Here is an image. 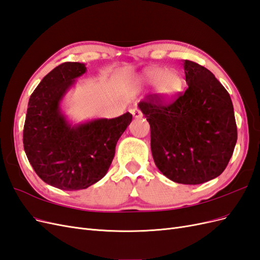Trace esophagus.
Returning <instances> with one entry per match:
<instances>
[{
    "label": "esophagus",
    "mask_w": 260,
    "mask_h": 260,
    "mask_svg": "<svg viewBox=\"0 0 260 260\" xmlns=\"http://www.w3.org/2000/svg\"><path fill=\"white\" fill-rule=\"evenodd\" d=\"M131 114H132V116L136 118V119H139V118H142V113H141L139 109H137V108H132L131 109Z\"/></svg>",
    "instance_id": "34e87169"
}]
</instances>
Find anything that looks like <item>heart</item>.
<instances>
[{"mask_svg": "<svg viewBox=\"0 0 260 260\" xmlns=\"http://www.w3.org/2000/svg\"><path fill=\"white\" fill-rule=\"evenodd\" d=\"M141 80L147 85H155L156 92L164 99H171L182 90L183 77L176 69L152 66L143 70Z\"/></svg>", "mask_w": 260, "mask_h": 260, "instance_id": "1", "label": "heart"}]
</instances>
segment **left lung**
I'll return each instance as SVG.
<instances>
[{"label":"left lung","mask_w":260,"mask_h":260,"mask_svg":"<svg viewBox=\"0 0 260 260\" xmlns=\"http://www.w3.org/2000/svg\"><path fill=\"white\" fill-rule=\"evenodd\" d=\"M186 91L171 104L155 95L139 103L151 125L156 167L181 184H201L220 176L238 140L229 93L211 72L183 61Z\"/></svg>","instance_id":"8db88e82"}]
</instances>
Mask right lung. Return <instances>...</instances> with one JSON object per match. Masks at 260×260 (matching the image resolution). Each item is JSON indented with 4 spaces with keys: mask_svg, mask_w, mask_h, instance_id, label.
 Wrapping results in <instances>:
<instances>
[{
    "mask_svg": "<svg viewBox=\"0 0 260 260\" xmlns=\"http://www.w3.org/2000/svg\"><path fill=\"white\" fill-rule=\"evenodd\" d=\"M86 73L83 62H64L46 75L28 103L23 148L31 166L45 183L64 191L89 187L111 167L115 148L132 120L94 118L79 123L68 119L61 102Z\"/></svg>",
    "mask_w": 260,
    "mask_h": 260,
    "instance_id": "1",
    "label": "right lung"
}]
</instances>
